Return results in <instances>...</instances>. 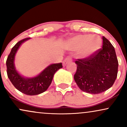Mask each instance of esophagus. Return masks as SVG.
I'll return each instance as SVG.
<instances>
[{
  "label": "esophagus",
  "instance_id": "esophagus-1",
  "mask_svg": "<svg viewBox=\"0 0 127 127\" xmlns=\"http://www.w3.org/2000/svg\"><path fill=\"white\" fill-rule=\"evenodd\" d=\"M72 61V58L70 56H67V57L64 59V62H63V65L64 66H65L67 64L69 63V62H71Z\"/></svg>",
  "mask_w": 127,
  "mask_h": 127
}]
</instances>
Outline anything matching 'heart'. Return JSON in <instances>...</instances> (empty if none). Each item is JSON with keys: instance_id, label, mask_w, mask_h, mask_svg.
Here are the masks:
<instances>
[{"instance_id": "obj_1", "label": "heart", "mask_w": 127, "mask_h": 127, "mask_svg": "<svg viewBox=\"0 0 127 127\" xmlns=\"http://www.w3.org/2000/svg\"><path fill=\"white\" fill-rule=\"evenodd\" d=\"M102 43L99 36L82 34L70 39L68 46L72 51L79 50V54L82 57L88 58L94 55L101 49Z\"/></svg>"}]
</instances>
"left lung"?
Segmentation results:
<instances>
[{"label": "left lung", "instance_id": "8db88e82", "mask_svg": "<svg viewBox=\"0 0 127 127\" xmlns=\"http://www.w3.org/2000/svg\"><path fill=\"white\" fill-rule=\"evenodd\" d=\"M102 48L90 57L75 61L74 80L82 91L98 94L113 85L118 73V62L114 46L102 37Z\"/></svg>", "mask_w": 127, "mask_h": 127}]
</instances>
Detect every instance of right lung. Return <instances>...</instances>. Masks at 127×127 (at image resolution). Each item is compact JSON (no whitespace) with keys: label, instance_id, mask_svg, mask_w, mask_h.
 Segmentation results:
<instances>
[{"label":"right lung","instance_id":"right-lung-1","mask_svg":"<svg viewBox=\"0 0 127 127\" xmlns=\"http://www.w3.org/2000/svg\"><path fill=\"white\" fill-rule=\"evenodd\" d=\"M29 38H25L18 42L12 48L6 60L7 74L10 82L20 92L26 95H38L47 90L51 85L55 73L62 68V63L51 64L33 78H25L22 76L15 68V55L20 45Z\"/></svg>","mask_w":127,"mask_h":127}]
</instances>
